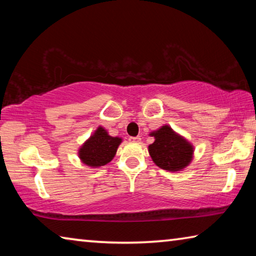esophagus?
I'll return each instance as SVG.
<instances>
[{
    "mask_svg": "<svg viewBox=\"0 0 256 256\" xmlns=\"http://www.w3.org/2000/svg\"><path fill=\"white\" fill-rule=\"evenodd\" d=\"M130 141H131V142H136V144H138V142H141V138H140V136L130 138Z\"/></svg>",
    "mask_w": 256,
    "mask_h": 256,
    "instance_id": "obj_1",
    "label": "esophagus"
}]
</instances>
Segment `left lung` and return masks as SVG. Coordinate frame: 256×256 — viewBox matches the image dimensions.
<instances>
[{
    "label": "left lung",
    "mask_w": 256,
    "mask_h": 256,
    "mask_svg": "<svg viewBox=\"0 0 256 256\" xmlns=\"http://www.w3.org/2000/svg\"><path fill=\"white\" fill-rule=\"evenodd\" d=\"M150 136L154 138V142L149 146V154L158 167L168 172H180L192 162L193 146L170 125H164Z\"/></svg>",
    "instance_id": "8db88e82"
}]
</instances>
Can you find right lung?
I'll list each match as a JSON object with an SVG mask.
<instances>
[{
	"label": "right lung",
	"mask_w": 256,
	"mask_h": 256,
	"mask_svg": "<svg viewBox=\"0 0 256 256\" xmlns=\"http://www.w3.org/2000/svg\"><path fill=\"white\" fill-rule=\"evenodd\" d=\"M122 138L110 136L105 128L98 126L96 131L79 149V158L84 164L92 168L104 166L115 157Z\"/></svg>",
	"instance_id": "right-lung-1"
}]
</instances>
